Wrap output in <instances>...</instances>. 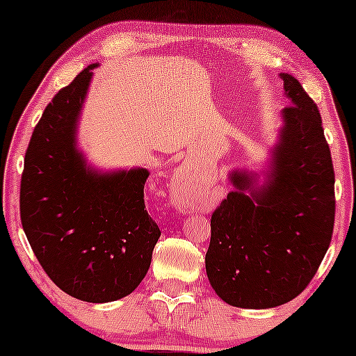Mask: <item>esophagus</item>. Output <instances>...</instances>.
<instances>
[{"instance_id":"34e87169","label":"esophagus","mask_w":356,"mask_h":356,"mask_svg":"<svg viewBox=\"0 0 356 356\" xmlns=\"http://www.w3.org/2000/svg\"><path fill=\"white\" fill-rule=\"evenodd\" d=\"M195 184L191 181V177L187 174H177L172 181V191L175 195V201L179 206L189 207L191 204V194L194 191ZM197 187V186H195Z\"/></svg>"}]
</instances>
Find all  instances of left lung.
Wrapping results in <instances>:
<instances>
[{
	"label": "left lung",
	"instance_id": "left-lung-1",
	"mask_svg": "<svg viewBox=\"0 0 356 356\" xmlns=\"http://www.w3.org/2000/svg\"><path fill=\"white\" fill-rule=\"evenodd\" d=\"M291 105L281 110L264 181L234 169V187L211 218L206 273L227 305L266 309L295 300L316 275L334 224L332 152L316 104L281 73Z\"/></svg>",
	"mask_w": 356,
	"mask_h": 356
}]
</instances>
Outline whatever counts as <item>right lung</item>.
<instances>
[{"instance_id": "1", "label": "right lung", "mask_w": 356, "mask_h": 356, "mask_svg": "<svg viewBox=\"0 0 356 356\" xmlns=\"http://www.w3.org/2000/svg\"><path fill=\"white\" fill-rule=\"evenodd\" d=\"M88 65L44 108L24 155L19 214L36 259L61 291L108 303L134 291L152 261L161 229L145 211L149 170H102L76 149Z\"/></svg>"}]
</instances>
